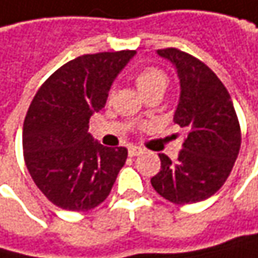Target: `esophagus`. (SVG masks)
I'll list each match as a JSON object with an SVG mask.
<instances>
[{
  "label": "esophagus",
  "instance_id": "1",
  "mask_svg": "<svg viewBox=\"0 0 258 258\" xmlns=\"http://www.w3.org/2000/svg\"><path fill=\"white\" fill-rule=\"evenodd\" d=\"M142 152H143V149H142V148H137V146H130L128 148V155L131 156V158L139 156Z\"/></svg>",
  "mask_w": 258,
  "mask_h": 258
}]
</instances>
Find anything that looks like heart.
I'll use <instances>...</instances> for the list:
<instances>
[{
	"mask_svg": "<svg viewBox=\"0 0 258 258\" xmlns=\"http://www.w3.org/2000/svg\"><path fill=\"white\" fill-rule=\"evenodd\" d=\"M134 81H136L137 88L140 90V93L146 94L151 90L158 88V87L165 88L168 80H167V75L164 74V71H161L158 68H153V66H148V68L140 69L134 75Z\"/></svg>",
	"mask_w": 258,
	"mask_h": 258,
	"instance_id": "heart-1",
	"label": "heart"
}]
</instances>
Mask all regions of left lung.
Returning <instances> with one entry per match:
<instances>
[{
  "instance_id": "8db88e82",
  "label": "left lung",
  "mask_w": 258,
  "mask_h": 258,
  "mask_svg": "<svg viewBox=\"0 0 258 258\" xmlns=\"http://www.w3.org/2000/svg\"><path fill=\"white\" fill-rule=\"evenodd\" d=\"M158 54L176 66L181 91L174 122L187 134L174 161L159 155L161 170L151 183L173 204H195L227 180L241 149V127L229 91L204 61L173 47Z\"/></svg>"
}]
</instances>
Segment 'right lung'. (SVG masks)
<instances>
[{"label":"right lung","instance_id":"right-lung-1","mask_svg":"<svg viewBox=\"0 0 258 258\" xmlns=\"http://www.w3.org/2000/svg\"><path fill=\"white\" fill-rule=\"evenodd\" d=\"M134 50L84 54L60 66L36 91L23 122V156L38 189L68 211L102 204L127 159V149L93 140L88 122L105 107L116 75Z\"/></svg>","mask_w":258,"mask_h":258}]
</instances>
